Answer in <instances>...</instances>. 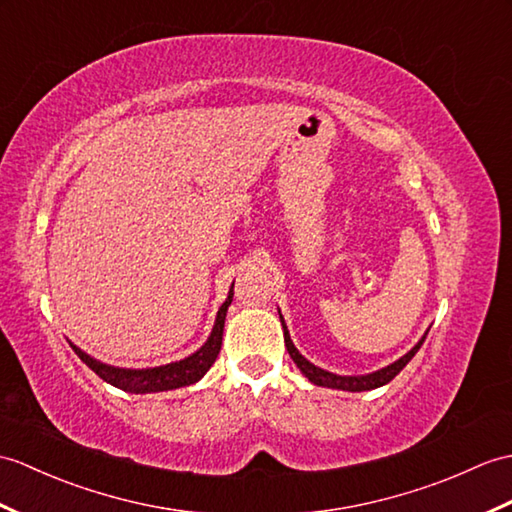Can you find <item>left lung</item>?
<instances>
[{
	"mask_svg": "<svg viewBox=\"0 0 512 512\" xmlns=\"http://www.w3.org/2000/svg\"><path fill=\"white\" fill-rule=\"evenodd\" d=\"M281 316V314H279ZM281 325H283V340H285V349H288V353H290V358L294 360V364L301 368V373L310 379L312 384H316V386H325V388H338V390H349V392H362V390H373V388H379V386H384V384H388L390 379H395L399 373H401V368L406 366L412 358H414V353H417L419 349H421V344H423V340H425V336L414 344V347L403 355V358H399L397 362H392V364H388V366H384V368H379V371H375V373H368V375H336V373H329V371H323V368H318V366H314L310 360H305L303 355L299 353V349L294 347L292 344V340H290V334H288V327H285V323H283V318H281Z\"/></svg>",
	"mask_w": 512,
	"mask_h": 512,
	"instance_id": "left-lung-1",
	"label": "left lung"
}]
</instances>
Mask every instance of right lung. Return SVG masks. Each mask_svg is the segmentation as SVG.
Returning a JSON list of instances; mask_svg holds the SVG:
<instances>
[{"label":"right lung","mask_w":512,"mask_h":512,"mask_svg":"<svg viewBox=\"0 0 512 512\" xmlns=\"http://www.w3.org/2000/svg\"><path fill=\"white\" fill-rule=\"evenodd\" d=\"M233 301V285L229 290L227 301L220 305L216 325L211 329V336L202 347L189 355L185 360H178L172 364L154 366V368H117L111 364H104L100 360L91 358L76 344H71V349L76 351L78 358L85 362L95 375H100L106 384H111L120 390L133 392V395H146V392H163V390H174L183 388L189 384H196L198 379L205 375L211 364L216 362L220 347H222V331H224V318H227V310Z\"/></svg>","instance_id":"obj_1"}]
</instances>
